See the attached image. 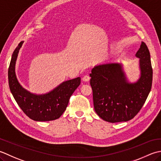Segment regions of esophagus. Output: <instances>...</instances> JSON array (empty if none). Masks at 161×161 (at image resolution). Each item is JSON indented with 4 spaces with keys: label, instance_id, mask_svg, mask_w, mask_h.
<instances>
[{
    "label": "esophagus",
    "instance_id": "1",
    "mask_svg": "<svg viewBox=\"0 0 161 161\" xmlns=\"http://www.w3.org/2000/svg\"><path fill=\"white\" fill-rule=\"evenodd\" d=\"M90 80V77L89 76H87V75H85V76L83 78V80L84 82H88Z\"/></svg>",
    "mask_w": 161,
    "mask_h": 161
}]
</instances>
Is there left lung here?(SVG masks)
Returning a JSON list of instances; mask_svg holds the SVG:
<instances>
[{
  "instance_id": "obj_1",
  "label": "left lung",
  "mask_w": 161,
  "mask_h": 161,
  "mask_svg": "<svg viewBox=\"0 0 161 161\" xmlns=\"http://www.w3.org/2000/svg\"><path fill=\"white\" fill-rule=\"evenodd\" d=\"M136 57L139 58L140 76L134 82L128 79L122 62H104L92 69L90 85L94 110L106 122L116 123L133 119L150 92L153 71L145 42H142Z\"/></svg>"
}]
</instances>
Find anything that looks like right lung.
<instances>
[{
  "mask_svg": "<svg viewBox=\"0 0 161 161\" xmlns=\"http://www.w3.org/2000/svg\"><path fill=\"white\" fill-rule=\"evenodd\" d=\"M24 42L19 44L12 55L8 69L9 89L19 106L32 120L47 122L57 119L66 110L70 97L80 85V78L62 82L45 94L31 92L19 83L15 71L19 52Z\"/></svg>",
  "mask_w": 161,
  "mask_h": 161,
  "instance_id": "right-lung-1",
  "label": "right lung"
}]
</instances>
